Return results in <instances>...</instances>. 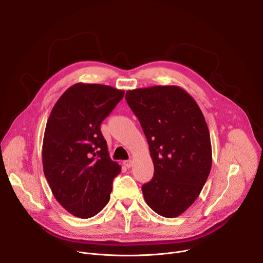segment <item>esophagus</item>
Instances as JSON below:
<instances>
[{
	"instance_id": "34e87169",
	"label": "esophagus",
	"mask_w": 263,
	"mask_h": 263,
	"mask_svg": "<svg viewBox=\"0 0 263 263\" xmlns=\"http://www.w3.org/2000/svg\"><path fill=\"white\" fill-rule=\"evenodd\" d=\"M124 165L127 167V168H130L132 166V161L131 160H127V161H124Z\"/></svg>"
}]
</instances>
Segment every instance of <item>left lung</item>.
I'll list each match as a JSON object with an SVG mask.
<instances>
[{
    "label": "left lung",
    "mask_w": 263,
    "mask_h": 263,
    "mask_svg": "<svg viewBox=\"0 0 263 263\" xmlns=\"http://www.w3.org/2000/svg\"><path fill=\"white\" fill-rule=\"evenodd\" d=\"M125 98L141 122L154 165L152 180L142 187L145 201L160 216L179 217L197 200L212 168L204 115L177 85L130 90Z\"/></svg>",
    "instance_id": "1"
}]
</instances>
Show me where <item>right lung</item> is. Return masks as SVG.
<instances>
[{
    "label": "right lung",
    "instance_id": "add662e5",
    "mask_svg": "<svg viewBox=\"0 0 263 263\" xmlns=\"http://www.w3.org/2000/svg\"><path fill=\"white\" fill-rule=\"evenodd\" d=\"M124 94L109 85L76 83L61 95L47 119L43 171L52 195L75 217H94L110 200L121 170L110 159L100 124Z\"/></svg>",
    "mask_w": 263,
    "mask_h": 263
}]
</instances>
